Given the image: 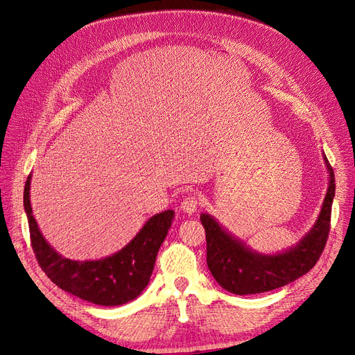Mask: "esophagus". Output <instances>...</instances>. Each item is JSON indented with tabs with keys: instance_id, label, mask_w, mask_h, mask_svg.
<instances>
[{
	"instance_id": "esophagus-1",
	"label": "esophagus",
	"mask_w": 355,
	"mask_h": 355,
	"mask_svg": "<svg viewBox=\"0 0 355 355\" xmlns=\"http://www.w3.org/2000/svg\"><path fill=\"white\" fill-rule=\"evenodd\" d=\"M198 206H200V201H198V197H196V196H192V194H189V196H187L185 198H184V201L180 202V209L184 210L185 213H188V214H192V213H196L197 211V209H198Z\"/></svg>"
}]
</instances>
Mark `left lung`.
I'll list each match as a JSON object with an SVG mask.
<instances>
[{
  "mask_svg": "<svg viewBox=\"0 0 355 355\" xmlns=\"http://www.w3.org/2000/svg\"><path fill=\"white\" fill-rule=\"evenodd\" d=\"M330 171L329 189L314 228L293 249L274 256L253 253L225 232L207 213L200 220L206 230L207 265L211 275L234 295H254L283 287L313 270L324 250L330 232L331 202L335 197V175Z\"/></svg>",
  "mask_w": 355,
  "mask_h": 355,
  "instance_id": "1",
  "label": "left lung"
}]
</instances>
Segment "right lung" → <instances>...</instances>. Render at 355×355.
<instances>
[{
  "instance_id": "add662e5",
  "label": "right lung",
  "mask_w": 355,
  "mask_h": 355,
  "mask_svg": "<svg viewBox=\"0 0 355 355\" xmlns=\"http://www.w3.org/2000/svg\"><path fill=\"white\" fill-rule=\"evenodd\" d=\"M29 180L24 191V206L29 223L31 245L38 265L50 280L65 292L87 302L115 306L127 304L142 293L155 265V257L175 218L166 210L149 219L136 237L118 253L101 261H71L51 249L32 216Z\"/></svg>"
}]
</instances>
